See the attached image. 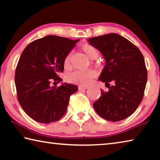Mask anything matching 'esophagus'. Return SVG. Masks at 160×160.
<instances>
[{
    "instance_id": "34e87169",
    "label": "esophagus",
    "mask_w": 160,
    "mask_h": 160,
    "mask_svg": "<svg viewBox=\"0 0 160 160\" xmlns=\"http://www.w3.org/2000/svg\"><path fill=\"white\" fill-rule=\"evenodd\" d=\"M78 89L79 90H85L87 89H88V87H82V86H79L78 87Z\"/></svg>"
}]
</instances>
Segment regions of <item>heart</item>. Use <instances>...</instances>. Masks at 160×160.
Returning <instances> with one entry per match:
<instances>
[{
    "mask_svg": "<svg viewBox=\"0 0 160 160\" xmlns=\"http://www.w3.org/2000/svg\"><path fill=\"white\" fill-rule=\"evenodd\" d=\"M81 48L85 55L90 60H96L99 56V51L94 46L90 44H84ZM63 67L65 70H68L72 68L71 63V54H67L63 61ZM96 76V72L92 70H86V71H80L76 70L72 73L67 75L66 80L70 83L76 84L80 86L88 85L91 80Z\"/></svg>",
    "mask_w": 160,
    "mask_h": 160,
    "instance_id": "1",
    "label": "heart"
}]
</instances>
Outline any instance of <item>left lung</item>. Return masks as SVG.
Here are the masks:
<instances>
[{
  "mask_svg": "<svg viewBox=\"0 0 160 160\" xmlns=\"http://www.w3.org/2000/svg\"><path fill=\"white\" fill-rule=\"evenodd\" d=\"M102 53L106 65L99 77L109 91L101 90L94 110L107 121L123 120L135 112L142 102L148 72L139 48L123 37L111 33L89 39Z\"/></svg>",
  "mask_w": 160,
  "mask_h": 160,
  "instance_id": "obj_1",
  "label": "left lung"
}]
</instances>
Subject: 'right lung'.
Instances as JSON below:
<instances>
[{
  "label": "right lung",
  "instance_id": "right-lung-1",
  "mask_svg": "<svg viewBox=\"0 0 160 160\" xmlns=\"http://www.w3.org/2000/svg\"><path fill=\"white\" fill-rule=\"evenodd\" d=\"M79 40L48 35L31 42L22 53L15 83L18 102L33 120L50 123L66 112L78 87L64 82L57 88L51 83L62 81L58 74L63 72L64 58Z\"/></svg>",
  "mask_w": 160,
  "mask_h": 160
}]
</instances>
